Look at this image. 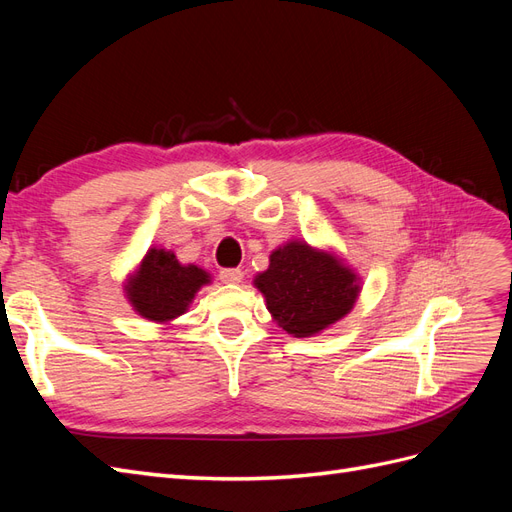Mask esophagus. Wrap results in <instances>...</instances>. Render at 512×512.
I'll return each instance as SVG.
<instances>
[{
  "label": "esophagus",
  "mask_w": 512,
  "mask_h": 512,
  "mask_svg": "<svg viewBox=\"0 0 512 512\" xmlns=\"http://www.w3.org/2000/svg\"><path fill=\"white\" fill-rule=\"evenodd\" d=\"M220 280L224 284H239L243 280V271H239V269H222L220 271Z\"/></svg>",
  "instance_id": "obj_1"
}]
</instances>
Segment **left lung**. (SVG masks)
I'll list each match as a JSON object with an SVG mask.
<instances>
[{"mask_svg":"<svg viewBox=\"0 0 512 512\" xmlns=\"http://www.w3.org/2000/svg\"><path fill=\"white\" fill-rule=\"evenodd\" d=\"M271 318L292 337H314L352 312L363 282L329 247L290 239L254 277Z\"/></svg>","mask_w":512,"mask_h":512,"instance_id":"left-lung-1","label":"left lung"}]
</instances>
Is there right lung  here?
I'll list each match as a JSON object with an SVG mask.
<instances>
[{
    "label": "right lung",
    "mask_w": 512,
    "mask_h": 512,
    "mask_svg": "<svg viewBox=\"0 0 512 512\" xmlns=\"http://www.w3.org/2000/svg\"><path fill=\"white\" fill-rule=\"evenodd\" d=\"M211 284V273L198 265H183L173 250L149 247L141 262L128 273L123 292L134 312L168 327L192 305L196 292Z\"/></svg>",
    "instance_id": "right-lung-1"
}]
</instances>
